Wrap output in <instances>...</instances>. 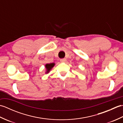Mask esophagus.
<instances>
[{
  "instance_id": "34e87169",
  "label": "esophagus",
  "mask_w": 123,
  "mask_h": 123,
  "mask_svg": "<svg viewBox=\"0 0 123 123\" xmlns=\"http://www.w3.org/2000/svg\"><path fill=\"white\" fill-rule=\"evenodd\" d=\"M67 61V59L66 58H63V59H60V61L62 62H65Z\"/></svg>"
}]
</instances>
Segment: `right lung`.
<instances>
[{
  "instance_id": "1",
  "label": "right lung",
  "mask_w": 123,
  "mask_h": 123,
  "mask_svg": "<svg viewBox=\"0 0 123 123\" xmlns=\"http://www.w3.org/2000/svg\"><path fill=\"white\" fill-rule=\"evenodd\" d=\"M54 63H52L50 64H46L45 65V67L47 69V73H48L49 71H50V70L53 68L54 66Z\"/></svg>"
}]
</instances>
